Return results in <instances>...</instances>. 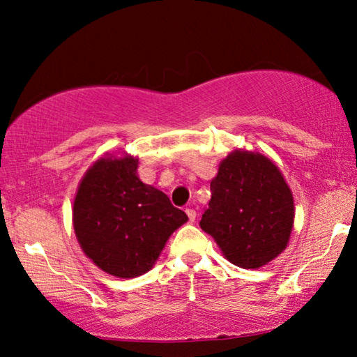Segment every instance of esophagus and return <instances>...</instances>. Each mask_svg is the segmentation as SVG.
<instances>
[{
    "mask_svg": "<svg viewBox=\"0 0 357 357\" xmlns=\"http://www.w3.org/2000/svg\"><path fill=\"white\" fill-rule=\"evenodd\" d=\"M185 214H187V217H189L190 222H195V217H197L195 209H193V208H187V209H185Z\"/></svg>",
    "mask_w": 357,
    "mask_h": 357,
    "instance_id": "obj_1",
    "label": "esophagus"
}]
</instances>
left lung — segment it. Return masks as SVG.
<instances>
[{"label":"left lung","instance_id":"left-lung-1","mask_svg":"<svg viewBox=\"0 0 357 357\" xmlns=\"http://www.w3.org/2000/svg\"><path fill=\"white\" fill-rule=\"evenodd\" d=\"M293 222L291 190L268 157L234 151L222 162L200 227L229 263L257 269L279 257Z\"/></svg>","mask_w":357,"mask_h":357}]
</instances>
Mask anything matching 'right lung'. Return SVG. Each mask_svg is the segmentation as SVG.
<instances>
[{
    "label": "right lung",
    "mask_w": 357,
    "mask_h": 357,
    "mask_svg": "<svg viewBox=\"0 0 357 357\" xmlns=\"http://www.w3.org/2000/svg\"><path fill=\"white\" fill-rule=\"evenodd\" d=\"M138 160L100 157L84 174L74 202V229L83 252L121 279L153 268L184 211L137 176Z\"/></svg>",
    "instance_id": "1"
}]
</instances>
